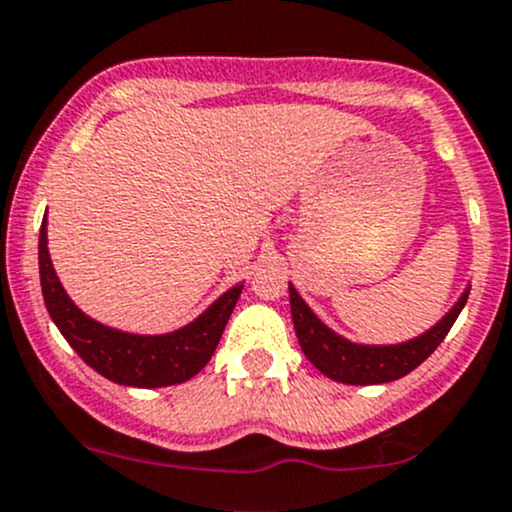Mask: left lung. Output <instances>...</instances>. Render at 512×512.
<instances>
[{
  "label": "left lung",
  "instance_id": "left-lung-1",
  "mask_svg": "<svg viewBox=\"0 0 512 512\" xmlns=\"http://www.w3.org/2000/svg\"><path fill=\"white\" fill-rule=\"evenodd\" d=\"M471 287L458 297L446 312L441 322L433 324L428 332L418 334L401 344H354L344 339L342 334L332 332L317 314L309 309V304L299 297L294 285H289V307H292L294 332H297L299 347L304 356L322 371L324 376L342 384L369 386V384H389L401 379L409 371H414L421 361L436 352L438 344L451 332L453 322L458 319L461 309L466 307V299Z\"/></svg>",
  "mask_w": 512,
  "mask_h": 512
}]
</instances>
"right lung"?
<instances>
[{
    "mask_svg": "<svg viewBox=\"0 0 512 512\" xmlns=\"http://www.w3.org/2000/svg\"><path fill=\"white\" fill-rule=\"evenodd\" d=\"M39 277L49 317L74 352L108 381L138 389L183 384L210 361L242 285L227 289L198 319L168 334H131L81 312L61 287L46 247V215L39 230Z\"/></svg>",
    "mask_w": 512,
    "mask_h": 512,
    "instance_id": "obj_1",
    "label": "right lung"
}]
</instances>
